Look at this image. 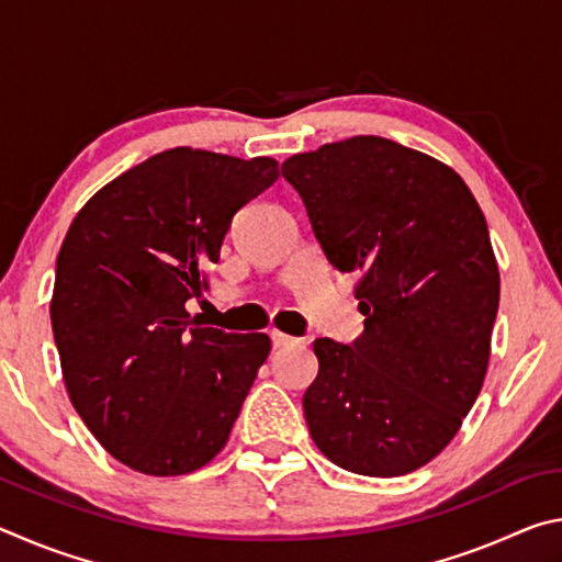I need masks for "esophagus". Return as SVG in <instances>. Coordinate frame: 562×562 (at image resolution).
Wrapping results in <instances>:
<instances>
[{
  "label": "esophagus",
  "instance_id": "34e87169",
  "mask_svg": "<svg viewBox=\"0 0 562 562\" xmlns=\"http://www.w3.org/2000/svg\"><path fill=\"white\" fill-rule=\"evenodd\" d=\"M272 347L274 349H284V347H294V345H300L302 339H294V337H290V335H284V331H272Z\"/></svg>",
  "mask_w": 562,
  "mask_h": 562
}]
</instances>
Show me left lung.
I'll use <instances>...</instances> for the list:
<instances>
[{"label":"left lung","mask_w":562,"mask_h":562,"mask_svg":"<svg viewBox=\"0 0 562 562\" xmlns=\"http://www.w3.org/2000/svg\"><path fill=\"white\" fill-rule=\"evenodd\" d=\"M282 176L339 272H357L364 335L315 339L302 396L312 441L339 469L392 479L459 434L491 357L501 278L469 186L441 160L379 136L297 154Z\"/></svg>","instance_id":"8db88e82"}]
</instances>
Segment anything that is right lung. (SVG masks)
<instances>
[{"instance_id":"right-lung-1","label":"right lung","mask_w":562,"mask_h":562,"mask_svg":"<svg viewBox=\"0 0 562 562\" xmlns=\"http://www.w3.org/2000/svg\"><path fill=\"white\" fill-rule=\"evenodd\" d=\"M274 158L170 148L103 186L66 233L52 329L66 392L113 459L183 475L227 443L270 355L260 331L190 317L233 215L278 180Z\"/></svg>"}]
</instances>
